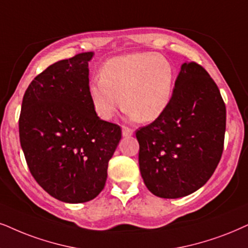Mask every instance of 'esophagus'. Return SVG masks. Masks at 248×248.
Listing matches in <instances>:
<instances>
[{"instance_id":"esophagus-1","label":"esophagus","mask_w":248,"mask_h":248,"mask_svg":"<svg viewBox=\"0 0 248 248\" xmlns=\"http://www.w3.org/2000/svg\"><path fill=\"white\" fill-rule=\"evenodd\" d=\"M133 134H134V130L131 129V128L126 127V126L122 127V136L124 137H129Z\"/></svg>"}]
</instances>
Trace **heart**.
I'll list each match as a JSON object with an SVG mask.
<instances>
[{
  "mask_svg": "<svg viewBox=\"0 0 248 248\" xmlns=\"http://www.w3.org/2000/svg\"><path fill=\"white\" fill-rule=\"evenodd\" d=\"M174 81V66L165 56L133 52L108 59L101 79L89 83V96L103 120H111L124 102L131 117L152 121L167 109Z\"/></svg>",
  "mask_w": 248,
  "mask_h": 248,
  "instance_id": "obj_1",
  "label": "heart"
}]
</instances>
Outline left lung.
<instances>
[{"label":"left lung","instance_id":"obj_1","mask_svg":"<svg viewBox=\"0 0 248 248\" xmlns=\"http://www.w3.org/2000/svg\"><path fill=\"white\" fill-rule=\"evenodd\" d=\"M225 104L214 80L197 62H184L168 108L140 128V170L160 198L189 196L206 184L223 152Z\"/></svg>","mask_w":248,"mask_h":248}]
</instances>
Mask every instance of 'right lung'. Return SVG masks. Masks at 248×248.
Returning a JSON list of instances; mask_svg holds the SVG:
<instances>
[{
  "label": "right lung",
  "mask_w": 248,
  "mask_h": 248,
  "mask_svg": "<svg viewBox=\"0 0 248 248\" xmlns=\"http://www.w3.org/2000/svg\"><path fill=\"white\" fill-rule=\"evenodd\" d=\"M93 52L50 65L25 92L19 139L31 174L50 196L89 202L104 189L121 128L99 119L89 96Z\"/></svg>",
  "instance_id": "right-lung-1"
}]
</instances>
